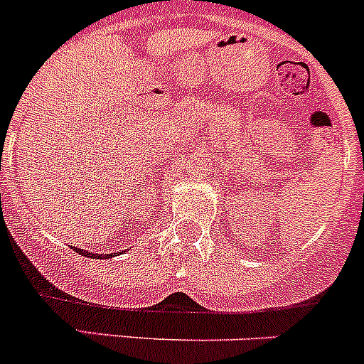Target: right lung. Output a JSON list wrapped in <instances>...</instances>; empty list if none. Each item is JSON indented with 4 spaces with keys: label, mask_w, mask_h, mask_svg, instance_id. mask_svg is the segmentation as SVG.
Returning <instances> with one entry per match:
<instances>
[{
    "label": "right lung",
    "mask_w": 364,
    "mask_h": 364,
    "mask_svg": "<svg viewBox=\"0 0 364 364\" xmlns=\"http://www.w3.org/2000/svg\"><path fill=\"white\" fill-rule=\"evenodd\" d=\"M75 252H79L81 256H86V258H113V256H117V252H112V255H93V252L85 251V249H75Z\"/></svg>",
    "instance_id": "add662e5"
}]
</instances>
